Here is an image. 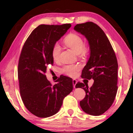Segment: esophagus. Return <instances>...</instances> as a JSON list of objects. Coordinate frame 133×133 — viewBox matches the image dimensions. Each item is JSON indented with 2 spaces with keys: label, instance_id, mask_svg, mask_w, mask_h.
Instances as JSON below:
<instances>
[{
  "label": "esophagus",
  "instance_id": "1",
  "mask_svg": "<svg viewBox=\"0 0 133 133\" xmlns=\"http://www.w3.org/2000/svg\"><path fill=\"white\" fill-rule=\"evenodd\" d=\"M77 84V80L75 79L73 80V87L74 88H76V84Z\"/></svg>",
  "mask_w": 133,
  "mask_h": 133
}]
</instances>
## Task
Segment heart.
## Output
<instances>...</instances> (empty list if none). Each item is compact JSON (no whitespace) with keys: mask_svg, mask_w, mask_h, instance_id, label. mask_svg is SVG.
I'll return each instance as SVG.
<instances>
[{"mask_svg":"<svg viewBox=\"0 0 133 133\" xmlns=\"http://www.w3.org/2000/svg\"><path fill=\"white\" fill-rule=\"evenodd\" d=\"M64 43L67 47L71 48L80 56H84L86 54V48L84 46V43L82 37L76 33H71L67 35L63 40ZM61 51V47L58 43L53 45L51 50V56L54 60L57 61L59 59L60 54ZM80 70L78 65H67L62 69V71L65 75L70 77L75 76L77 71Z\"/></svg>","mask_w":133,"mask_h":133,"instance_id":"1","label":"heart"}]
</instances>
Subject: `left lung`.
Returning a JSON list of instances; mask_svg holds the SVG:
<instances>
[{
    "label": "left lung",
    "mask_w": 133,
    "mask_h": 133,
    "mask_svg": "<svg viewBox=\"0 0 133 133\" xmlns=\"http://www.w3.org/2000/svg\"><path fill=\"white\" fill-rule=\"evenodd\" d=\"M74 29L84 36L90 49V56L83 69L82 77L94 80L90 88L85 83L76 84V88H82L85 92V97L80 102V107L87 114L100 116L111 106L116 97L117 60L107 36L97 24L89 22L76 24Z\"/></svg>",
    "instance_id": "left-lung-1"
}]
</instances>
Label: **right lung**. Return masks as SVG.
Returning a JSON list of instances; mask_svg holds the SVG:
<instances>
[{
  "label": "right lung",
  "instance_id": "right-lung-1",
  "mask_svg": "<svg viewBox=\"0 0 133 133\" xmlns=\"http://www.w3.org/2000/svg\"><path fill=\"white\" fill-rule=\"evenodd\" d=\"M71 27L41 24L35 29L24 43L18 64V80L23 104L40 118L53 116L59 111L65 97L73 90V81L60 76L54 85L47 79L48 65L53 63L51 50Z\"/></svg>",
  "mask_w": 133,
  "mask_h": 133
}]
</instances>
